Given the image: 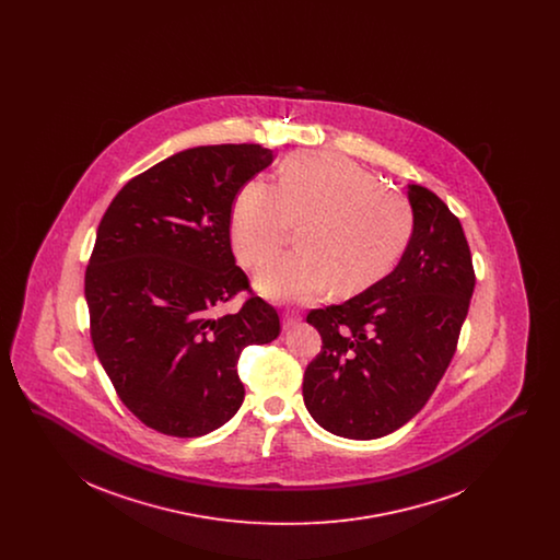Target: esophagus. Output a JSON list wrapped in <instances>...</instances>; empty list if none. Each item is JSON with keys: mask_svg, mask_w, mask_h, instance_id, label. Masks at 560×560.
Segmentation results:
<instances>
[{"mask_svg": "<svg viewBox=\"0 0 560 560\" xmlns=\"http://www.w3.org/2000/svg\"><path fill=\"white\" fill-rule=\"evenodd\" d=\"M298 320H300V313H295V311H285V313H283V327H285V329L293 327Z\"/></svg>", "mask_w": 560, "mask_h": 560, "instance_id": "34e87169", "label": "esophagus"}]
</instances>
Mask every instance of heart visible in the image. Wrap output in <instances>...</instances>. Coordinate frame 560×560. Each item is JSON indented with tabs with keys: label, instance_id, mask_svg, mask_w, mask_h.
Masks as SVG:
<instances>
[{
	"label": "heart",
	"instance_id": "obj_1",
	"mask_svg": "<svg viewBox=\"0 0 560 560\" xmlns=\"http://www.w3.org/2000/svg\"><path fill=\"white\" fill-rule=\"evenodd\" d=\"M305 226L298 249L268 262L256 277L272 300L311 302L327 292L357 295L399 265L411 235L413 210L384 190L354 161L319 153L285 161L281 183L254 178L231 212V241L245 267H260Z\"/></svg>",
	"mask_w": 560,
	"mask_h": 560
}]
</instances>
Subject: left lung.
Segmentation results:
<instances>
[{
  "mask_svg": "<svg viewBox=\"0 0 560 560\" xmlns=\"http://www.w3.org/2000/svg\"><path fill=\"white\" fill-rule=\"evenodd\" d=\"M413 235L397 268L345 304L315 308L320 352L304 372V402L319 427L380 439L407 424L447 372L475 292L457 215L409 185Z\"/></svg>",
  "mask_w": 560,
  "mask_h": 560,
  "instance_id": "1",
  "label": "left lung"
}]
</instances>
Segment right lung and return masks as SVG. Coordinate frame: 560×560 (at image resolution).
I'll return each mask as SVG.
<instances>
[{
  "instance_id": "obj_1",
  "label": "right lung",
  "mask_w": 560,
  "mask_h": 560,
  "mask_svg": "<svg viewBox=\"0 0 560 560\" xmlns=\"http://www.w3.org/2000/svg\"><path fill=\"white\" fill-rule=\"evenodd\" d=\"M270 161L260 144L187 149L133 176L98 224L85 268L92 345L117 397L161 434L226 424L245 397L241 350L281 331L231 249L233 201ZM240 291L250 293L241 313L215 318Z\"/></svg>"
}]
</instances>
